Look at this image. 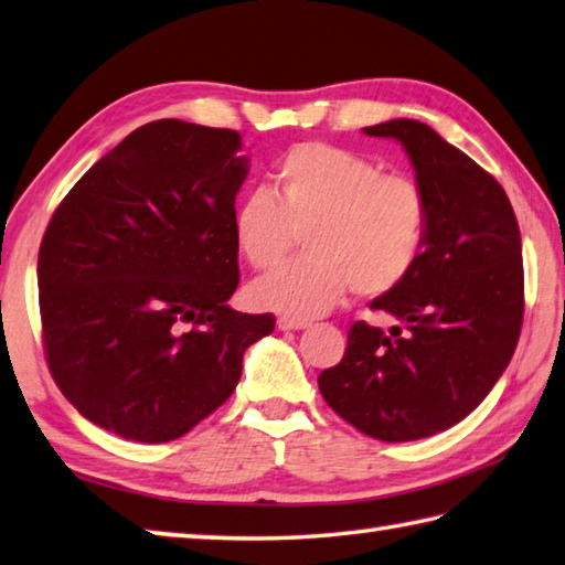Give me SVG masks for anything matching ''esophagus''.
I'll return each mask as SVG.
<instances>
[{"label":"esophagus","mask_w":565,"mask_h":565,"mask_svg":"<svg viewBox=\"0 0 565 565\" xmlns=\"http://www.w3.org/2000/svg\"><path fill=\"white\" fill-rule=\"evenodd\" d=\"M276 326H279V331H301V328L309 326V321H303V318H289L284 316L276 321Z\"/></svg>","instance_id":"esophagus-1"}]
</instances>
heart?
Instances as JSON below:
<instances>
[{"label":"heart","instance_id":"heart-1","mask_svg":"<svg viewBox=\"0 0 565 565\" xmlns=\"http://www.w3.org/2000/svg\"><path fill=\"white\" fill-rule=\"evenodd\" d=\"M299 237L309 256L254 284L264 309L313 318L348 289L365 299L393 294L427 249V194L353 150L301 142L276 162L271 194H249L234 214V242L256 271L276 269Z\"/></svg>","mask_w":565,"mask_h":565}]
</instances>
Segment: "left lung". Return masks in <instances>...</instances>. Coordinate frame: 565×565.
<instances>
[{
    "label": "left lung",
    "instance_id": "obj_1",
    "mask_svg": "<svg viewBox=\"0 0 565 565\" xmlns=\"http://www.w3.org/2000/svg\"><path fill=\"white\" fill-rule=\"evenodd\" d=\"M363 132L403 142L429 202V237L409 279L371 301L397 326L355 321L318 387L363 435L409 443L465 419L507 371L524 321L521 234L504 188L425 122Z\"/></svg>",
    "mask_w": 565,
    "mask_h": 565
}]
</instances>
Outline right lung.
<instances>
[{"instance_id": "right-lung-1", "label": "right lung", "mask_w": 565, "mask_h": 565, "mask_svg": "<svg viewBox=\"0 0 565 565\" xmlns=\"http://www.w3.org/2000/svg\"><path fill=\"white\" fill-rule=\"evenodd\" d=\"M230 128L152 120L81 178L39 247L51 377L90 423L162 445L227 399L271 313L227 306L239 284L234 200L247 178Z\"/></svg>"}]
</instances>
